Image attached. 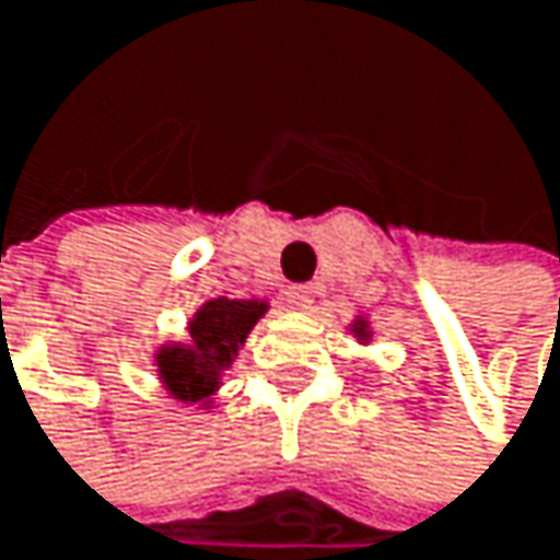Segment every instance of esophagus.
I'll use <instances>...</instances> for the list:
<instances>
[{"label": "esophagus", "mask_w": 560, "mask_h": 560, "mask_svg": "<svg viewBox=\"0 0 560 560\" xmlns=\"http://www.w3.org/2000/svg\"><path fill=\"white\" fill-rule=\"evenodd\" d=\"M313 296H316L313 287H290V290H287V303H290L293 310H310V306H313Z\"/></svg>", "instance_id": "34e87169"}]
</instances>
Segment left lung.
Masks as SVG:
<instances>
[{"instance_id": "1", "label": "left lung", "mask_w": 560, "mask_h": 560, "mask_svg": "<svg viewBox=\"0 0 560 560\" xmlns=\"http://www.w3.org/2000/svg\"><path fill=\"white\" fill-rule=\"evenodd\" d=\"M349 332L365 346V342H372V326H369V319L365 316H355L352 323H349Z\"/></svg>"}]
</instances>
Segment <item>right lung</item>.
I'll use <instances>...</instances> for the list:
<instances>
[{
	"instance_id": "obj_1",
	"label": "right lung",
	"mask_w": 560,
	"mask_h": 560,
	"mask_svg": "<svg viewBox=\"0 0 560 560\" xmlns=\"http://www.w3.org/2000/svg\"><path fill=\"white\" fill-rule=\"evenodd\" d=\"M267 300H208L188 319V339L165 342L152 362L168 398L208 411L221 388V375L234 365L244 339L264 319Z\"/></svg>"
}]
</instances>
